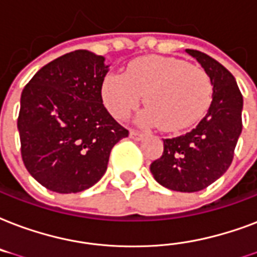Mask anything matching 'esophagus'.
I'll return each instance as SVG.
<instances>
[{
    "mask_svg": "<svg viewBox=\"0 0 257 257\" xmlns=\"http://www.w3.org/2000/svg\"><path fill=\"white\" fill-rule=\"evenodd\" d=\"M143 137H145V134H143V133H141V131L130 130V138L131 139H134V141H141Z\"/></svg>",
    "mask_w": 257,
    "mask_h": 257,
    "instance_id": "1",
    "label": "esophagus"
}]
</instances>
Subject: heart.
<instances>
[{
    "mask_svg": "<svg viewBox=\"0 0 257 257\" xmlns=\"http://www.w3.org/2000/svg\"><path fill=\"white\" fill-rule=\"evenodd\" d=\"M101 99L115 119L130 115L145 95L147 108L139 120L181 130L198 120L212 100L209 75L176 57L150 55L135 59L123 75L108 73L101 83Z\"/></svg>",
    "mask_w": 257,
    "mask_h": 257,
    "instance_id": "b5f03b06",
    "label": "heart"
}]
</instances>
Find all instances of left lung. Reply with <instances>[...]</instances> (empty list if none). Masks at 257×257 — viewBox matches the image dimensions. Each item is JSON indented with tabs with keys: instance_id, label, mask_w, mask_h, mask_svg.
<instances>
[{
	"instance_id": "1",
	"label": "left lung",
	"mask_w": 257,
	"mask_h": 257,
	"mask_svg": "<svg viewBox=\"0 0 257 257\" xmlns=\"http://www.w3.org/2000/svg\"><path fill=\"white\" fill-rule=\"evenodd\" d=\"M186 52L209 75L213 85L212 104L190 133L164 139L162 157L150 165V172L165 188L193 193L213 184L232 164L242 130V95L224 65L200 51Z\"/></svg>"
}]
</instances>
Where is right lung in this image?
<instances>
[{
  "instance_id": "1",
  "label": "right lung",
  "mask_w": 257,
  "mask_h": 257,
  "mask_svg": "<svg viewBox=\"0 0 257 257\" xmlns=\"http://www.w3.org/2000/svg\"><path fill=\"white\" fill-rule=\"evenodd\" d=\"M104 57L77 49L57 57L25 85L17 119L31 176L56 193L91 188L106 173L111 149L126 138L103 106Z\"/></svg>"
}]
</instances>
